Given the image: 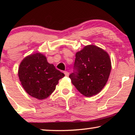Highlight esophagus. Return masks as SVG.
Returning a JSON list of instances; mask_svg holds the SVG:
<instances>
[{
	"mask_svg": "<svg viewBox=\"0 0 135 135\" xmlns=\"http://www.w3.org/2000/svg\"><path fill=\"white\" fill-rule=\"evenodd\" d=\"M64 74H65L66 76H68V75H69V73H68V71H64Z\"/></svg>",
	"mask_w": 135,
	"mask_h": 135,
	"instance_id": "obj_1",
	"label": "esophagus"
}]
</instances>
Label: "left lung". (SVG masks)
<instances>
[{"instance_id":"obj_1","label":"left lung","mask_w":135,"mask_h":135,"mask_svg":"<svg viewBox=\"0 0 135 135\" xmlns=\"http://www.w3.org/2000/svg\"><path fill=\"white\" fill-rule=\"evenodd\" d=\"M110 70L111 62L107 52L90 45L76 53L74 71L69 77L80 93L90 97L99 93L104 88Z\"/></svg>"}]
</instances>
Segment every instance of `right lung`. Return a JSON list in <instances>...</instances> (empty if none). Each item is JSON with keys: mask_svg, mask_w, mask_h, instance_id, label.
Segmentation results:
<instances>
[{"mask_svg": "<svg viewBox=\"0 0 135 135\" xmlns=\"http://www.w3.org/2000/svg\"><path fill=\"white\" fill-rule=\"evenodd\" d=\"M18 76L25 91L38 99H45L54 91L58 81L64 77L41 53L26 57L18 69Z\"/></svg>", "mask_w": 135, "mask_h": 135, "instance_id": "right-lung-1", "label": "right lung"}]
</instances>
